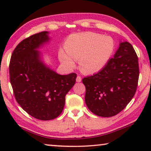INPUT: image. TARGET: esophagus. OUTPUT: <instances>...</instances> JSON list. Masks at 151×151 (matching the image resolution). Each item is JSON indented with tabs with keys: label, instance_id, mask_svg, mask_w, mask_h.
Segmentation results:
<instances>
[{
	"label": "esophagus",
	"instance_id": "34e87169",
	"mask_svg": "<svg viewBox=\"0 0 151 151\" xmlns=\"http://www.w3.org/2000/svg\"><path fill=\"white\" fill-rule=\"evenodd\" d=\"M82 81V78L80 77V76H77V78H76V82H80Z\"/></svg>",
	"mask_w": 151,
	"mask_h": 151
}]
</instances>
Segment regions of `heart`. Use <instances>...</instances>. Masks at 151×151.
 <instances>
[{
    "label": "heart",
    "instance_id": "heart-1",
    "mask_svg": "<svg viewBox=\"0 0 151 151\" xmlns=\"http://www.w3.org/2000/svg\"><path fill=\"white\" fill-rule=\"evenodd\" d=\"M115 43L110 36L93 32L70 36L66 41L65 50L60 53L61 63L72 69L75 61H79L80 69L84 73H96L104 69L115 51Z\"/></svg>",
    "mask_w": 151,
    "mask_h": 151
}]
</instances>
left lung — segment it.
Listing matches in <instances>:
<instances>
[{"instance_id":"left-lung-1","label":"left lung","mask_w":151,"mask_h":151,"mask_svg":"<svg viewBox=\"0 0 151 151\" xmlns=\"http://www.w3.org/2000/svg\"><path fill=\"white\" fill-rule=\"evenodd\" d=\"M139 74L138 58L133 46L127 41L120 42L104 69L82 80L88 109L104 117L121 112L135 93Z\"/></svg>"}]
</instances>
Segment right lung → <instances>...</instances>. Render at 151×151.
<instances>
[{
  "label": "right lung",
  "mask_w": 151,
  "mask_h": 151,
  "mask_svg": "<svg viewBox=\"0 0 151 151\" xmlns=\"http://www.w3.org/2000/svg\"><path fill=\"white\" fill-rule=\"evenodd\" d=\"M49 34L42 32L21 41L9 63L10 82L16 101L29 115L40 120L60 115L65 96L77 77L74 73L60 75L45 64L39 49L49 42Z\"/></svg>",
  "instance_id": "right-lung-1"
}]
</instances>
